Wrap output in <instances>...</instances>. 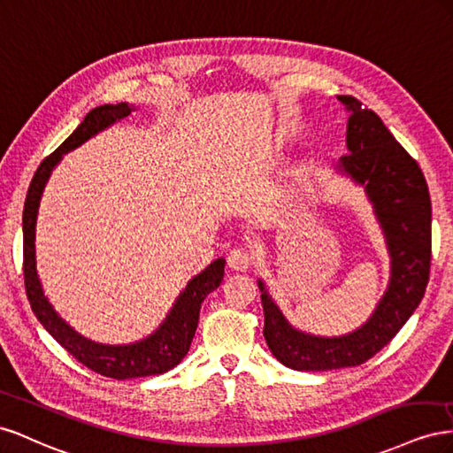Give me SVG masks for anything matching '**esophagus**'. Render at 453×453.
I'll return each instance as SVG.
<instances>
[{
  "instance_id": "1",
  "label": "esophagus",
  "mask_w": 453,
  "mask_h": 453,
  "mask_svg": "<svg viewBox=\"0 0 453 453\" xmlns=\"http://www.w3.org/2000/svg\"><path fill=\"white\" fill-rule=\"evenodd\" d=\"M227 265L231 269H237V271H242V269H249L252 265V254L249 249H234L229 254H227Z\"/></svg>"
}]
</instances>
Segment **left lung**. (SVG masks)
Instances as JSON below:
<instances>
[{"instance_id": "obj_1", "label": "left lung", "mask_w": 453, "mask_h": 453, "mask_svg": "<svg viewBox=\"0 0 453 453\" xmlns=\"http://www.w3.org/2000/svg\"><path fill=\"white\" fill-rule=\"evenodd\" d=\"M349 111L340 171L363 184L391 254V282L363 328L342 338L294 330L269 298L264 282V338L284 366L325 372L358 366L389 343L416 311L431 273V197L418 161L398 144L376 111L355 96H338Z\"/></svg>"}]
</instances>
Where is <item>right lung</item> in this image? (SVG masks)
Here are the masks:
<instances>
[{
	"mask_svg": "<svg viewBox=\"0 0 453 453\" xmlns=\"http://www.w3.org/2000/svg\"><path fill=\"white\" fill-rule=\"evenodd\" d=\"M131 110L133 108L125 104V102L115 106L104 104L90 110L85 115L81 125L37 166L22 212L24 287L32 305V311L35 313L37 320L42 322L43 328L66 349L77 363L100 373V376L113 380L146 378L155 376V373L169 372L188 355L191 340L197 330L201 303L204 302L206 296L219 287V282L224 279L226 264L224 257H218L203 273L193 277L188 282L186 290L180 294L171 313L166 315L161 328L151 334L150 338L133 345H100L85 340L83 335L72 330L47 302L35 271V219L37 209H40L42 193L50 176V171L62 159L64 153L81 146L85 140L102 131V128L127 118Z\"/></svg>",
	"mask_w": 453,
	"mask_h": 453,
	"instance_id": "1",
	"label": "right lung"
}]
</instances>
